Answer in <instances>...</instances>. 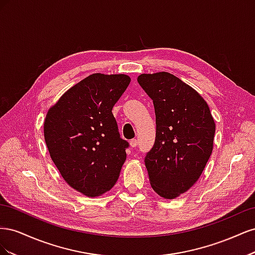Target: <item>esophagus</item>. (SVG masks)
Segmentation results:
<instances>
[{"instance_id": "obj_1", "label": "esophagus", "mask_w": 255, "mask_h": 255, "mask_svg": "<svg viewBox=\"0 0 255 255\" xmlns=\"http://www.w3.org/2000/svg\"><path fill=\"white\" fill-rule=\"evenodd\" d=\"M138 144V140L137 139H132L129 141V145L132 146V148H135V146Z\"/></svg>"}]
</instances>
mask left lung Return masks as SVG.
<instances>
[{
    "instance_id": "1",
    "label": "left lung",
    "mask_w": 255,
    "mask_h": 255,
    "mask_svg": "<svg viewBox=\"0 0 255 255\" xmlns=\"http://www.w3.org/2000/svg\"><path fill=\"white\" fill-rule=\"evenodd\" d=\"M156 117L153 148L144 157L153 190L165 199L187 191L202 174L213 151L215 121L205 100L168 72L137 78Z\"/></svg>"
}]
</instances>
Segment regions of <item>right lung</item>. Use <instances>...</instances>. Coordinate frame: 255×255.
<instances>
[{
  "label": "right lung",
  "instance_id": "1",
  "mask_svg": "<svg viewBox=\"0 0 255 255\" xmlns=\"http://www.w3.org/2000/svg\"><path fill=\"white\" fill-rule=\"evenodd\" d=\"M126 74L95 73L67 90L45 116L43 133L63 179L87 197L113 188L127 159L112 110L128 88Z\"/></svg>",
  "mask_w": 255,
  "mask_h": 255
}]
</instances>
